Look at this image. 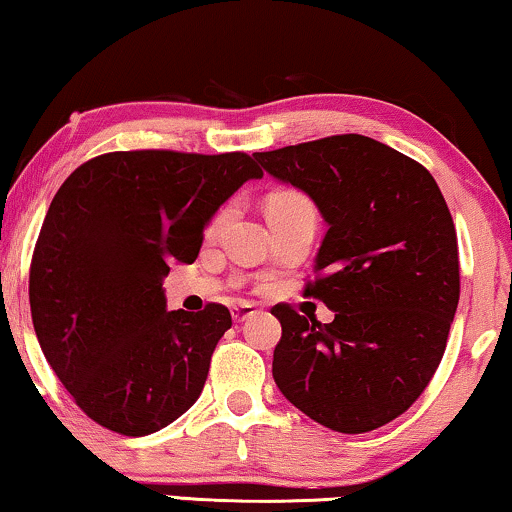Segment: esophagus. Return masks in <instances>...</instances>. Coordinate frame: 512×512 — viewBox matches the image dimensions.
<instances>
[{
	"label": "esophagus",
	"instance_id": "1",
	"mask_svg": "<svg viewBox=\"0 0 512 512\" xmlns=\"http://www.w3.org/2000/svg\"><path fill=\"white\" fill-rule=\"evenodd\" d=\"M258 310H256V305H251V303H240V305H235L233 310H230V314H233V321L235 324H240V321H244V319H249L251 314H256Z\"/></svg>",
	"mask_w": 512,
	"mask_h": 512
}]
</instances>
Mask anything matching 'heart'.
I'll return each mask as SVG.
<instances>
[{
    "mask_svg": "<svg viewBox=\"0 0 512 512\" xmlns=\"http://www.w3.org/2000/svg\"><path fill=\"white\" fill-rule=\"evenodd\" d=\"M233 212V205H223L219 212L214 214L212 223H209V230H219L226 219ZM291 214H314L312 200L307 198L303 191H293V188H286V191H275L268 198V216L270 219H277V216H291Z\"/></svg>",
    "mask_w": 512,
    "mask_h": 512,
    "instance_id": "1",
    "label": "heart"
}]
</instances>
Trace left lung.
I'll use <instances>...</instances> for the list:
<instances>
[{
    "label": "left lung",
    "instance_id": "obj_1",
    "mask_svg": "<svg viewBox=\"0 0 512 512\" xmlns=\"http://www.w3.org/2000/svg\"><path fill=\"white\" fill-rule=\"evenodd\" d=\"M254 158L310 195L328 223L303 293L335 319L272 307L277 387L326 429H380L429 387L457 312V230L443 193L424 165L363 135Z\"/></svg>",
    "mask_w": 512,
    "mask_h": 512
}]
</instances>
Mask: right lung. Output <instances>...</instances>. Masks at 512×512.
Segmentation results:
<instances>
[{
    "label": "right lung",
    "instance_id": "1",
    "mask_svg": "<svg viewBox=\"0 0 512 512\" xmlns=\"http://www.w3.org/2000/svg\"><path fill=\"white\" fill-rule=\"evenodd\" d=\"M261 177L242 151H111L55 193L30 263L32 324L93 422L149 436L198 401L233 319L219 303L167 312L163 277L198 258L212 214Z\"/></svg>",
    "mask_w": 512,
    "mask_h": 512
}]
</instances>
